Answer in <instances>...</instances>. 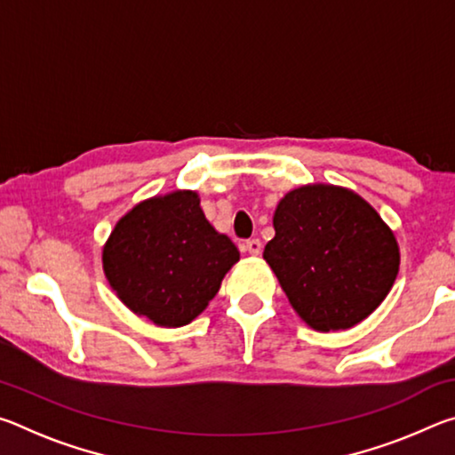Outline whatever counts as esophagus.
I'll return each instance as SVG.
<instances>
[{"label": "esophagus", "instance_id": "1", "mask_svg": "<svg viewBox=\"0 0 455 455\" xmlns=\"http://www.w3.org/2000/svg\"><path fill=\"white\" fill-rule=\"evenodd\" d=\"M244 249H246V252H249V255L259 257L260 255V249H263V244H260L259 238H251V241H246Z\"/></svg>", "mask_w": 455, "mask_h": 455}]
</instances>
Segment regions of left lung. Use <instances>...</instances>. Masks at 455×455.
Listing matches in <instances>:
<instances>
[{"label": "left lung", "mask_w": 455, "mask_h": 455, "mask_svg": "<svg viewBox=\"0 0 455 455\" xmlns=\"http://www.w3.org/2000/svg\"><path fill=\"white\" fill-rule=\"evenodd\" d=\"M263 259L295 313L321 333L351 329L383 303L399 273V244L357 192L303 184L276 204Z\"/></svg>", "instance_id": "8db88e82"}]
</instances>
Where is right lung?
<instances>
[{"instance_id":"add662e5","label":"right lung","mask_w":455,"mask_h":455,"mask_svg":"<svg viewBox=\"0 0 455 455\" xmlns=\"http://www.w3.org/2000/svg\"><path fill=\"white\" fill-rule=\"evenodd\" d=\"M238 249L200 209L195 190H172L134 204L102 249L116 297L138 317L176 329L195 321L238 263Z\"/></svg>"}]
</instances>
